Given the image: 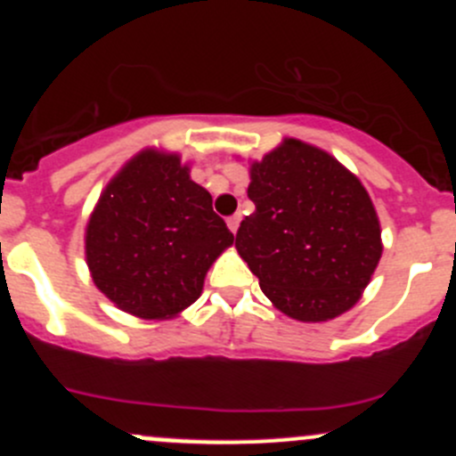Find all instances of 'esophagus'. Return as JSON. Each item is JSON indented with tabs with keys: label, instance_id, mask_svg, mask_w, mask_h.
<instances>
[{
	"label": "esophagus",
	"instance_id": "obj_1",
	"mask_svg": "<svg viewBox=\"0 0 456 456\" xmlns=\"http://www.w3.org/2000/svg\"><path fill=\"white\" fill-rule=\"evenodd\" d=\"M238 224H240V214L229 216V218H227V227H229V232L236 233V232H238Z\"/></svg>",
	"mask_w": 456,
	"mask_h": 456
}]
</instances>
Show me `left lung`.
<instances>
[{
	"instance_id": "left-lung-1",
	"label": "left lung",
	"mask_w": 456,
	"mask_h": 456,
	"mask_svg": "<svg viewBox=\"0 0 456 456\" xmlns=\"http://www.w3.org/2000/svg\"><path fill=\"white\" fill-rule=\"evenodd\" d=\"M256 211L236 247L265 296L300 322L342 315L381 257L379 220L362 183L333 156L289 139L251 165Z\"/></svg>"
}]
</instances>
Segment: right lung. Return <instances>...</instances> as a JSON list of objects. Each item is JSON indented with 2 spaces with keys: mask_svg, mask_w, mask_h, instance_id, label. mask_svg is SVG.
Returning a JSON list of instances; mask_svg holds the SVG:
<instances>
[{
  "mask_svg": "<svg viewBox=\"0 0 456 456\" xmlns=\"http://www.w3.org/2000/svg\"><path fill=\"white\" fill-rule=\"evenodd\" d=\"M232 242L211 194L181 159L142 151L101 194L86 256L94 284L118 309L159 320L199 300L207 269Z\"/></svg>",
  "mask_w": 456,
  "mask_h": 456,
  "instance_id": "obj_1",
  "label": "right lung"
}]
</instances>
